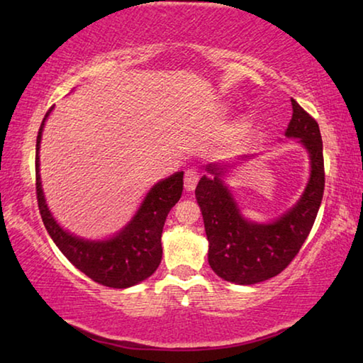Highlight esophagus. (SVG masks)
<instances>
[{"label":"esophagus","instance_id":"34e87169","mask_svg":"<svg viewBox=\"0 0 363 363\" xmlns=\"http://www.w3.org/2000/svg\"><path fill=\"white\" fill-rule=\"evenodd\" d=\"M196 182H199V173H196V169L190 168L186 171V176H184V187H186L187 192H192L195 189Z\"/></svg>","mask_w":363,"mask_h":363}]
</instances>
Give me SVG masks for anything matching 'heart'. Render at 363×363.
Masks as SVG:
<instances>
[{"label":"heart","mask_w":363,"mask_h":363,"mask_svg":"<svg viewBox=\"0 0 363 363\" xmlns=\"http://www.w3.org/2000/svg\"><path fill=\"white\" fill-rule=\"evenodd\" d=\"M248 128H250V123H248L247 120H242V121L238 123V125H237V130H235V133H237V134H243L245 131L248 130Z\"/></svg>","instance_id":"heart-1"}]
</instances>
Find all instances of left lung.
I'll return each instance as SVG.
<instances>
[{"label":"left lung","mask_w":363,"mask_h":363,"mask_svg":"<svg viewBox=\"0 0 363 363\" xmlns=\"http://www.w3.org/2000/svg\"><path fill=\"white\" fill-rule=\"evenodd\" d=\"M293 116L285 136L296 139L309 155V181L290 210L270 223H256L242 214L225 176L238 162L206 164L195 189L208 238V262L223 280L255 285L279 275L299 253L314 225L325 187L323 144L317 121L291 99Z\"/></svg>","instance_id":"8db88e82"}]
</instances>
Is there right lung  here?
Wrapping results in <instances>:
<instances>
[{"instance_id":"add662e5","label":"right lung","mask_w":363,"mask_h":363,"mask_svg":"<svg viewBox=\"0 0 363 363\" xmlns=\"http://www.w3.org/2000/svg\"><path fill=\"white\" fill-rule=\"evenodd\" d=\"M52 110V108H51ZM51 110L43 118L36 138V199L49 237L62 255L91 280L110 288H130L155 272L162 262V233L171 208L179 201L184 171L153 184L130 223L108 238L89 240L65 230L48 208L40 174V144L43 128Z\"/></svg>"}]
</instances>
